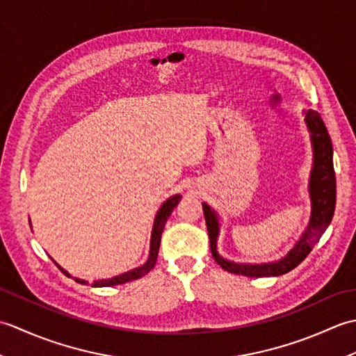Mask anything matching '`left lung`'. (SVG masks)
I'll return each instance as SVG.
<instances>
[{
  "label": "left lung",
  "instance_id": "8db88e82",
  "mask_svg": "<svg viewBox=\"0 0 356 356\" xmlns=\"http://www.w3.org/2000/svg\"><path fill=\"white\" fill-rule=\"evenodd\" d=\"M305 120L307 130L311 133L314 163L309 177V195H311V220L306 231L301 234L300 240L287 252L282 260L272 263H236L223 259L217 252V238L220 232V223L216 211L208 203H202L203 214H205L207 228L209 234V246L214 260L222 269L231 272V274L246 275V277H278L286 272L297 268L303 261L312 248L318 243V240L327 229L335 213L337 203V179L334 170V148L318 111L307 110L305 111Z\"/></svg>",
  "mask_w": 356,
  "mask_h": 356
}]
</instances>
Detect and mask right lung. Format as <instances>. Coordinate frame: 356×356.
I'll return each instance as SVG.
<instances>
[{
  "instance_id": "1",
  "label": "right lung",
  "mask_w": 356,
  "mask_h": 356,
  "mask_svg": "<svg viewBox=\"0 0 356 356\" xmlns=\"http://www.w3.org/2000/svg\"><path fill=\"white\" fill-rule=\"evenodd\" d=\"M180 199H182V195L180 194H174L171 195L170 199H166L162 207L159 208L157 214L154 217V225H153V231H151V241H149V255H148V260L147 263H143L142 266L136 268V269H131L128 272H124V274H120L118 277H113V278H107V280H96V282H93L92 286L95 287H104V286H116V284H122V283H127V282H133V280H138L143 275H147L148 272L154 268L156 264V260H157V254H159V246H161V238H162V232H163V228H165V223L166 220H168L170 214L172 213V209L177 207V203L180 202ZM56 266L61 269V272L64 275L70 277L69 272H67L65 269H63L59 264L56 263ZM76 280L78 283L81 284H88L86 280H81V278H74Z\"/></svg>"
}]
</instances>
